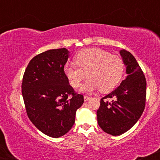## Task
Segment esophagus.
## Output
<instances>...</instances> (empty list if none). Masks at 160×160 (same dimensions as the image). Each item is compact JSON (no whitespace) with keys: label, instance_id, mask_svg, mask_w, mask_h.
I'll return each mask as SVG.
<instances>
[{"label":"esophagus","instance_id":"obj_1","mask_svg":"<svg viewBox=\"0 0 160 160\" xmlns=\"http://www.w3.org/2000/svg\"><path fill=\"white\" fill-rule=\"evenodd\" d=\"M83 98H84V101H85V102H87V101H89V99H90V97L86 96V95H84Z\"/></svg>","mask_w":160,"mask_h":160}]
</instances>
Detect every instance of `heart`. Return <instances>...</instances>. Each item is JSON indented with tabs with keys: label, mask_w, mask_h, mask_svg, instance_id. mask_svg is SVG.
<instances>
[{
	"label": "heart",
	"mask_w": 160,
	"mask_h": 160,
	"mask_svg": "<svg viewBox=\"0 0 160 160\" xmlns=\"http://www.w3.org/2000/svg\"><path fill=\"white\" fill-rule=\"evenodd\" d=\"M75 65H67L64 73L71 86L81 92H91L100 88L102 92H109L118 85L124 72L123 61L120 57L111 55L98 48H88L80 50L74 57Z\"/></svg>",
	"instance_id": "b5f03b06"
}]
</instances>
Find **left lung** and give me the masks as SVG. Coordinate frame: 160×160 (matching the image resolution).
Wrapping results in <instances>:
<instances>
[{
	"mask_svg": "<svg viewBox=\"0 0 160 160\" xmlns=\"http://www.w3.org/2000/svg\"><path fill=\"white\" fill-rule=\"evenodd\" d=\"M126 66V79L101 99L97 120L101 128L111 135H120L137 122L144 110L146 79L135 58L126 49L120 51ZM108 99L112 100L110 102Z\"/></svg>",
	"mask_w": 160,
	"mask_h": 160,
	"instance_id": "8db88e82",
	"label": "left lung"
}]
</instances>
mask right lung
<instances>
[{"label": "right lung", "instance_id": "right-lung-1", "mask_svg": "<svg viewBox=\"0 0 160 160\" xmlns=\"http://www.w3.org/2000/svg\"><path fill=\"white\" fill-rule=\"evenodd\" d=\"M68 58L65 48L45 51L31 60L22 79V93L28 117L40 132L52 138L68 132L77 110L84 102L64 73Z\"/></svg>", "mask_w": 160, "mask_h": 160}]
</instances>
